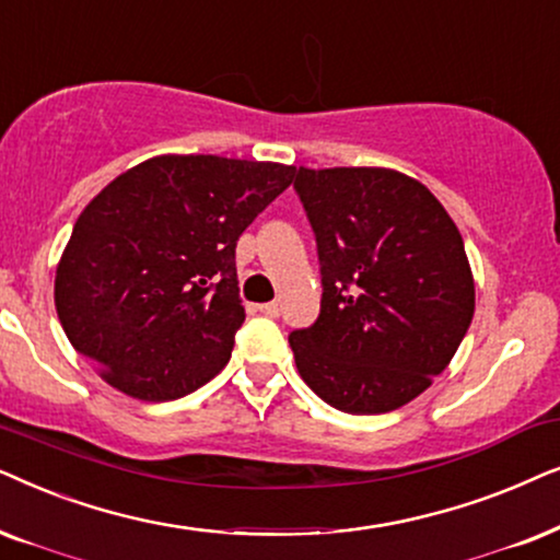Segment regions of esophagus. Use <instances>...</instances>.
I'll return each mask as SVG.
<instances>
[{"instance_id": "esophagus-1", "label": "esophagus", "mask_w": 560, "mask_h": 560, "mask_svg": "<svg viewBox=\"0 0 560 560\" xmlns=\"http://www.w3.org/2000/svg\"><path fill=\"white\" fill-rule=\"evenodd\" d=\"M258 312L266 317H279L281 307H279V302H268V304H258Z\"/></svg>"}]
</instances>
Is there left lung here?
<instances>
[{"instance_id": "1", "label": "left lung", "mask_w": 560, "mask_h": 560, "mask_svg": "<svg viewBox=\"0 0 560 560\" xmlns=\"http://www.w3.org/2000/svg\"><path fill=\"white\" fill-rule=\"evenodd\" d=\"M323 302L289 335L296 371L348 415L405 407L443 374L474 317L464 237L428 186L394 168H294Z\"/></svg>"}]
</instances>
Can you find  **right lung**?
<instances>
[{"label":"right lung","mask_w":560,"mask_h":560,"mask_svg":"<svg viewBox=\"0 0 560 560\" xmlns=\"http://www.w3.org/2000/svg\"><path fill=\"white\" fill-rule=\"evenodd\" d=\"M294 166L155 155L79 214L56 268L66 338L109 386L168 401L225 369L245 310L235 245Z\"/></svg>","instance_id":"1"}]
</instances>
